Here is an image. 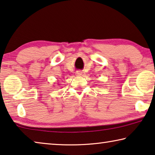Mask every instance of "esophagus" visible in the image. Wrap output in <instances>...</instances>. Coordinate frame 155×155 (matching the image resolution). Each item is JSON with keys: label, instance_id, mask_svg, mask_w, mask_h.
<instances>
[{"label": "esophagus", "instance_id": "esophagus-1", "mask_svg": "<svg viewBox=\"0 0 155 155\" xmlns=\"http://www.w3.org/2000/svg\"><path fill=\"white\" fill-rule=\"evenodd\" d=\"M82 71L78 70V71H75V75L77 76H80V75H82Z\"/></svg>", "mask_w": 155, "mask_h": 155}]
</instances>
